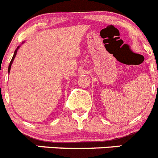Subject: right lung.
Returning a JSON list of instances; mask_svg holds the SVG:
<instances>
[{
  "mask_svg": "<svg viewBox=\"0 0 158 158\" xmlns=\"http://www.w3.org/2000/svg\"><path fill=\"white\" fill-rule=\"evenodd\" d=\"M19 48H20V46H19V47H18V48H16V50H15V51L14 55H13V57H12V59H11V62H10V64H9V66H8V73H9V72H10V70H11V64H12L13 61H14V59H15V57L16 54H17V51H18V50H19Z\"/></svg>",
  "mask_w": 158,
  "mask_h": 158,
  "instance_id": "add662e5",
  "label": "right lung"
}]
</instances>
